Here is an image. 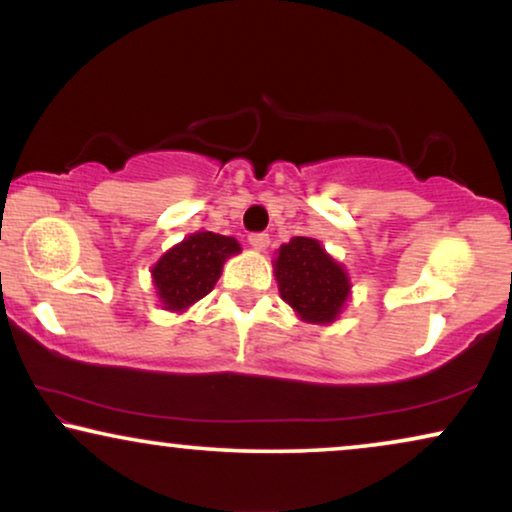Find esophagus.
I'll return each instance as SVG.
<instances>
[{"label":"esophagus","instance_id":"34e87169","mask_svg":"<svg viewBox=\"0 0 512 512\" xmlns=\"http://www.w3.org/2000/svg\"><path fill=\"white\" fill-rule=\"evenodd\" d=\"M249 244H251V249L265 251V249H268V244H270V237L265 233H254V235H249Z\"/></svg>","mask_w":512,"mask_h":512}]
</instances>
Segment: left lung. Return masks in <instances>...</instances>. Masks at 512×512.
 I'll return each instance as SVG.
<instances>
[{
    "label": "left lung",
    "mask_w": 512,
    "mask_h": 512,
    "mask_svg": "<svg viewBox=\"0 0 512 512\" xmlns=\"http://www.w3.org/2000/svg\"><path fill=\"white\" fill-rule=\"evenodd\" d=\"M275 279L279 296L298 319L328 326L345 310L352 282L345 265L335 261L314 237H293L277 249Z\"/></svg>",
    "instance_id": "8db88e82"
}]
</instances>
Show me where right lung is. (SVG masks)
<instances>
[{
  "instance_id": "right-lung-1",
  "label": "right lung",
  "mask_w": 512,
  "mask_h": 512,
  "mask_svg": "<svg viewBox=\"0 0 512 512\" xmlns=\"http://www.w3.org/2000/svg\"><path fill=\"white\" fill-rule=\"evenodd\" d=\"M240 251L242 247L235 237L212 230H195L184 237L151 268V282L160 307L177 314L186 312L214 289L223 263Z\"/></svg>"
}]
</instances>
